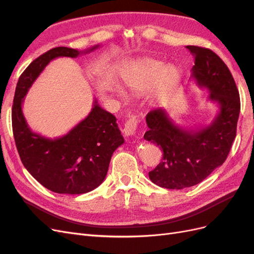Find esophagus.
<instances>
[{
    "mask_svg": "<svg viewBox=\"0 0 254 254\" xmlns=\"http://www.w3.org/2000/svg\"><path fill=\"white\" fill-rule=\"evenodd\" d=\"M136 129H137V120L134 117H132L125 123L124 128H123V133H124L126 136L134 135Z\"/></svg>",
    "mask_w": 254,
    "mask_h": 254,
    "instance_id": "1",
    "label": "esophagus"
}]
</instances>
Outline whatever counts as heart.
<instances>
[{"label":"heart","mask_w":254,"mask_h":254,"mask_svg":"<svg viewBox=\"0 0 254 254\" xmlns=\"http://www.w3.org/2000/svg\"><path fill=\"white\" fill-rule=\"evenodd\" d=\"M126 86L136 93H144L153 88V99L163 103L170 99L181 80V72L173 64L165 65L164 63L152 58L136 59L130 64L123 74ZM118 94L125 98L126 94L118 89Z\"/></svg>","instance_id":"b5f03b06"}]
</instances>
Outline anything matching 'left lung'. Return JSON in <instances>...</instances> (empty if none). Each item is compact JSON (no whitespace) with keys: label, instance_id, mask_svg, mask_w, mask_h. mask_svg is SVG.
I'll return each mask as SVG.
<instances>
[{"label":"left lung","instance_id":"1","mask_svg":"<svg viewBox=\"0 0 254 254\" xmlns=\"http://www.w3.org/2000/svg\"><path fill=\"white\" fill-rule=\"evenodd\" d=\"M187 49L195 58L191 77L209 90V101L216 103L219 111L210 125L195 130L176 125L162 108L146 115L149 129L144 139L163 150L162 161L149 172V179L170 190L196 186L222 165L235 139L241 110L240 93L224 61L209 49Z\"/></svg>","mask_w":254,"mask_h":254}]
</instances>
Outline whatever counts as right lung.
Masks as SVG:
<instances>
[{"label":"right lung","instance_id":"right-lung-1","mask_svg":"<svg viewBox=\"0 0 254 254\" xmlns=\"http://www.w3.org/2000/svg\"><path fill=\"white\" fill-rule=\"evenodd\" d=\"M86 51L59 47L44 53L20 76L12 105V131L23 165L44 188L58 194L80 195L101 186L112 153L124 143L117 119L95 99L88 117L66 134L50 139L34 132L23 115L22 104L38 76L53 59L76 58Z\"/></svg>","mask_w":254,"mask_h":254}]
</instances>
